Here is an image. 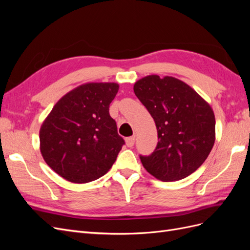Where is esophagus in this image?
Segmentation results:
<instances>
[{
	"mask_svg": "<svg viewBox=\"0 0 250 250\" xmlns=\"http://www.w3.org/2000/svg\"><path fill=\"white\" fill-rule=\"evenodd\" d=\"M126 142V145L128 147H132L134 145V142H135V137H130V138H126L125 139Z\"/></svg>",
	"mask_w": 250,
	"mask_h": 250,
	"instance_id": "34e87169",
	"label": "esophagus"
}]
</instances>
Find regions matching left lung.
I'll return each instance as SVG.
<instances>
[{
	"label": "left lung",
	"instance_id": "1",
	"mask_svg": "<svg viewBox=\"0 0 250 250\" xmlns=\"http://www.w3.org/2000/svg\"><path fill=\"white\" fill-rule=\"evenodd\" d=\"M133 90L153 118L158 135L152 154L140 156L144 168L162 181L191 175L214 146L213 108L195 89L175 77L149 75L135 82Z\"/></svg>",
	"mask_w": 250,
	"mask_h": 250
}]
</instances>
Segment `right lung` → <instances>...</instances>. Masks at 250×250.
I'll list each match as a JSON object with an SVG mask.
<instances>
[{"instance_id":"add662e5","label":"right lung","mask_w":250,"mask_h":250,"mask_svg":"<svg viewBox=\"0 0 250 250\" xmlns=\"http://www.w3.org/2000/svg\"><path fill=\"white\" fill-rule=\"evenodd\" d=\"M118 90L115 82L84 83L59 99L42 122V155L67 181L96 180L116 162L125 144L109 116V104Z\"/></svg>"}]
</instances>
